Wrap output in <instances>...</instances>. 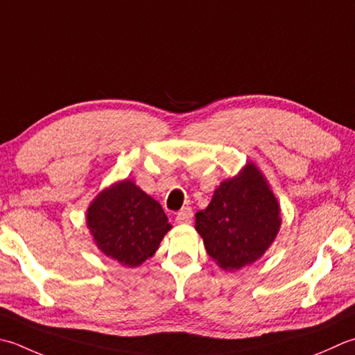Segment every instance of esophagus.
<instances>
[{
	"mask_svg": "<svg viewBox=\"0 0 355 355\" xmlns=\"http://www.w3.org/2000/svg\"><path fill=\"white\" fill-rule=\"evenodd\" d=\"M192 217H193L192 207L191 206H184L183 209L177 214V218L175 220L178 221V223H189V221L192 220Z\"/></svg>",
	"mask_w": 355,
	"mask_h": 355,
	"instance_id": "obj_1",
	"label": "esophagus"
}]
</instances>
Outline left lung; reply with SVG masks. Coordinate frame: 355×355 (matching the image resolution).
<instances>
[{"instance_id": "1", "label": "left lung", "mask_w": 355, "mask_h": 355, "mask_svg": "<svg viewBox=\"0 0 355 355\" xmlns=\"http://www.w3.org/2000/svg\"><path fill=\"white\" fill-rule=\"evenodd\" d=\"M280 223L279 203L254 164L221 183L209 206L196 214V229L207 254L229 270L265 254Z\"/></svg>"}]
</instances>
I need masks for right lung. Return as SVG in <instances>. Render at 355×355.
<instances>
[{
	"label": "right lung",
	"mask_w": 355,
	"mask_h": 355,
	"mask_svg": "<svg viewBox=\"0 0 355 355\" xmlns=\"http://www.w3.org/2000/svg\"><path fill=\"white\" fill-rule=\"evenodd\" d=\"M87 226L96 246L124 266H138L154 255L171 229L158 201L128 180L94 200Z\"/></svg>",
	"instance_id": "add662e5"
}]
</instances>
